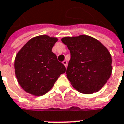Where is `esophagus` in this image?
Returning <instances> with one entry per match:
<instances>
[{"label": "esophagus", "instance_id": "34e87169", "mask_svg": "<svg viewBox=\"0 0 124 124\" xmlns=\"http://www.w3.org/2000/svg\"><path fill=\"white\" fill-rule=\"evenodd\" d=\"M63 64L65 65V68H66V67H67V65H68V62H67V61H63Z\"/></svg>", "mask_w": 124, "mask_h": 124}]
</instances>
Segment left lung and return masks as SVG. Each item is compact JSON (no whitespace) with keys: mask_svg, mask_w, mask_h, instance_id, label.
Segmentation results:
<instances>
[{"mask_svg":"<svg viewBox=\"0 0 124 124\" xmlns=\"http://www.w3.org/2000/svg\"><path fill=\"white\" fill-rule=\"evenodd\" d=\"M61 41L70 52L66 74L72 86L84 94L101 89L112 70V56L108 49L86 35L64 37Z\"/></svg>","mask_w":124,"mask_h":124,"instance_id":"obj_1","label":"left lung"}]
</instances>
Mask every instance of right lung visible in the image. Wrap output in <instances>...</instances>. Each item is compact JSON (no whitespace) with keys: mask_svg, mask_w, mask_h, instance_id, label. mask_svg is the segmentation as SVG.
Listing matches in <instances>:
<instances>
[{"mask_svg":"<svg viewBox=\"0 0 124 124\" xmlns=\"http://www.w3.org/2000/svg\"><path fill=\"white\" fill-rule=\"evenodd\" d=\"M58 41L54 37L39 35L28 41L15 60L17 81L23 89L34 96H42L53 87L65 72V65L52 52Z\"/></svg>","mask_w":124,"mask_h":124,"instance_id":"right-lung-1","label":"right lung"}]
</instances>
